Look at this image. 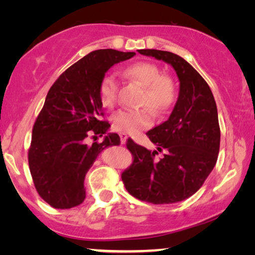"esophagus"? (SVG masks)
Listing matches in <instances>:
<instances>
[{
  "instance_id": "esophagus-1",
  "label": "esophagus",
  "mask_w": 255,
  "mask_h": 255,
  "mask_svg": "<svg viewBox=\"0 0 255 255\" xmlns=\"http://www.w3.org/2000/svg\"><path fill=\"white\" fill-rule=\"evenodd\" d=\"M120 137H121V142H122V144H125V141H127V139H128V135L125 134V133H121Z\"/></svg>"
}]
</instances>
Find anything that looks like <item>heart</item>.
<instances>
[{"label": "heart", "instance_id": "obj_1", "mask_svg": "<svg viewBox=\"0 0 255 255\" xmlns=\"http://www.w3.org/2000/svg\"><path fill=\"white\" fill-rule=\"evenodd\" d=\"M128 81L140 85L142 93L139 100L141 109H122L111 117V125L117 132L138 134L153 124V109L158 113L168 110L175 102L176 88L174 80L162 75L161 68L154 62L138 61L122 71ZM99 99L103 108L113 109L118 101V81L114 75H104L99 85Z\"/></svg>", "mask_w": 255, "mask_h": 255}]
</instances>
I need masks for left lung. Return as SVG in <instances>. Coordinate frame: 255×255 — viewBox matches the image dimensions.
<instances>
[{
	"label": "left lung",
	"mask_w": 255,
	"mask_h": 255,
	"mask_svg": "<svg viewBox=\"0 0 255 255\" xmlns=\"http://www.w3.org/2000/svg\"><path fill=\"white\" fill-rule=\"evenodd\" d=\"M139 53L172 65L180 80V94L168 120L146 133L156 151H148L132 139L127 141L133 161L122 173V181L138 200L175 203L196 193L217 162V106L207 81L180 55L159 50ZM158 151L165 152L160 160L155 159Z\"/></svg>",
	"instance_id": "obj_1"
}]
</instances>
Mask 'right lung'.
I'll return each mask as SVG.
<instances>
[{
  "instance_id": "right-lung-1",
  "label": "right lung",
  "mask_w": 255,
  "mask_h": 255,
  "mask_svg": "<svg viewBox=\"0 0 255 255\" xmlns=\"http://www.w3.org/2000/svg\"><path fill=\"white\" fill-rule=\"evenodd\" d=\"M134 52L107 48L90 52L68 67L48 90L32 128L27 153L29 168L39 196L55 209L78 207L86 198L83 181L96 156L108 146L120 145V135L106 133L99 99L100 81L111 66ZM94 142L86 145V139Z\"/></svg>"
}]
</instances>
